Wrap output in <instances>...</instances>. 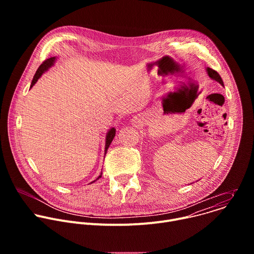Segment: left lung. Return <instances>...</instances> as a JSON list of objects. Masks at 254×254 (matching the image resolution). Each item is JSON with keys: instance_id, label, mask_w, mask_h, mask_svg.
<instances>
[{"instance_id": "1", "label": "left lung", "mask_w": 254, "mask_h": 254, "mask_svg": "<svg viewBox=\"0 0 254 254\" xmlns=\"http://www.w3.org/2000/svg\"><path fill=\"white\" fill-rule=\"evenodd\" d=\"M206 71H207V74L209 75V77H210L211 79H213V80H215V81H217V82H219L222 86H224V83H223L222 78L220 77V75H219L218 73H217V72H216L215 70H213V69L207 67V68H206Z\"/></svg>"}]
</instances>
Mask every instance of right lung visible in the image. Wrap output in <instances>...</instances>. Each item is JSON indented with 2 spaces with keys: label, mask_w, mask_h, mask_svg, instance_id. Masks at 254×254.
Wrapping results in <instances>:
<instances>
[{
  "label": "right lung",
  "mask_w": 254,
  "mask_h": 254,
  "mask_svg": "<svg viewBox=\"0 0 254 254\" xmlns=\"http://www.w3.org/2000/svg\"><path fill=\"white\" fill-rule=\"evenodd\" d=\"M55 61H56V57H51V58H49V59L45 60V61H44V62L39 66V68L37 69V71H36V73H35V75H34V77H33V80H32V82H31L30 88H32V87L34 86V84L38 81V79L43 75V73H45V72H46L49 68H51V67L54 65ZM116 131H117V130H116V128H115V127H111L110 129H108V131L106 132V135H105V148H104V155L106 154L107 149L110 148V146H111V143H112V141H113L114 137L116 136ZM101 175H102V172H101V173H100V175L96 178V180H98L99 178H101ZM96 180L92 181V182H91L90 184L94 183Z\"/></svg>",
  "instance_id": "add662e5"
}]
</instances>
